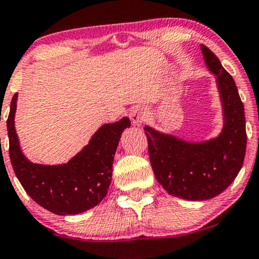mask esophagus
Masks as SVG:
<instances>
[{"label": "esophagus", "mask_w": 259, "mask_h": 259, "mask_svg": "<svg viewBox=\"0 0 259 259\" xmlns=\"http://www.w3.org/2000/svg\"><path fill=\"white\" fill-rule=\"evenodd\" d=\"M146 116H148V111H146V109L142 105L134 106V108L130 110V119H132L133 124L137 125V126L143 125V122L146 120Z\"/></svg>", "instance_id": "obj_1"}]
</instances>
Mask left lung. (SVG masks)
<instances>
[{
  "mask_svg": "<svg viewBox=\"0 0 259 259\" xmlns=\"http://www.w3.org/2000/svg\"><path fill=\"white\" fill-rule=\"evenodd\" d=\"M200 50L221 96L223 127L218 137L188 142L144 126L151 168L159 184L173 197L193 202L211 199L233 183L247 146L244 106L236 82L207 46L200 45Z\"/></svg>",
  "mask_w": 259,
  "mask_h": 259,
  "instance_id": "8db88e82",
  "label": "left lung"
}]
</instances>
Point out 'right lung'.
<instances>
[{
  "instance_id": "1",
  "label": "right lung",
  "mask_w": 259,
  "mask_h": 259,
  "mask_svg": "<svg viewBox=\"0 0 259 259\" xmlns=\"http://www.w3.org/2000/svg\"><path fill=\"white\" fill-rule=\"evenodd\" d=\"M16 108L15 94L7 119L10 159L26 193L41 207L59 215L79 214L98 205L110 187L115 151L122 132L132 124L129 117L101 125L89 144L67 163L44 165L30 161L21 150L15 129Z\"/></svg>"
}]
</instances>
